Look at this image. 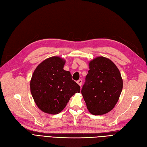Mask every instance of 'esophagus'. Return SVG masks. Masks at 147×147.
I'll list each match as a JSON object with an SVG mask.
<instances>
[{
	"mask_svg": "<svg viewBox=\"0 0 147 147\" xmlns=\"http://www.w3.org/2000/svg\"><path fill=\"white\" fill-rule=\"evenodd\" d=\"M77 83L79 84L80 86H82V80H78L77 81Z\"/></svg>",
	"mask_w": 147,
	"mask_h": 147,
	"instance_id": "obj_1",
	"label": "esophagus"
}]
</instances>
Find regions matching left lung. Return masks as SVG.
<instances>
[{"instance_id":"1","label":"left lung","mask_w":147,"mask_h":147,"mask_svg":"<svg viewBox=\"0 0 147 147\" xmlns=\"http://www.w3.org/2000/svg\"><path fill=\"white\" fill-rule=\"evenodd\" d=\"M90 70L81 91L89 112L104 115L117 104L123 90L121 74L113 62L103 56L89 63Z\"/></svg>"}]
</instances>
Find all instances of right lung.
Masks as SVG:
<instances>
[{
	"label": "right lung",
	"instance_id": "1",
	"mask_svg": "<svg viewBox=\"0 0 147 147\" xmlns=\"http://www.w3.org/2000/svg\"><path fill=\"white\" fill-rule=\"evenodd\" d=\"M64 64L63 58L53 56L42 62L32 74L30 92L35 103L43 112L60 113L70 97L80 91L70 72L64 70Z\"/></svg>",
	"mask_w": 147,
	"mask_h": 147
}]
</instances>
